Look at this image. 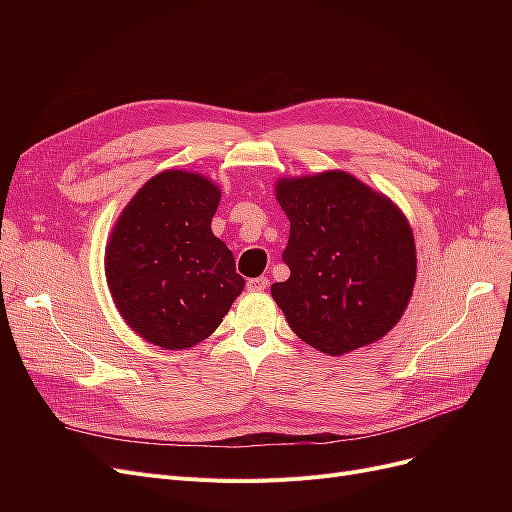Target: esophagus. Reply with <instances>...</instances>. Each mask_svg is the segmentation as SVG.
<instances>
[{
	"label": "esophagus",
	"mask_w": 512,
	"mask_h": 512,
	"mask_svg": "<svg viewBox=\"0 0 512 512\" xmlns=\"http://www.w3.org/2000/svg\"><path fill=\"white\" fill-rule=\"evenodd\" d=\"M267 288H269V277H252V280H247V290L265 292Z\"/></svg>",
	"instance_id": "obj_1"
}]
</instances>
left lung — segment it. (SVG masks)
I'll list each match as a JSON object with an SVG mask.
<instances>
[{"instance_id":"left-lung-1","label":"left lung","mask_w":512,"mask_h":512,"mask_svg":"<svg viewBox=\"0 0 512 512\" xmlns=\"http://www.w3.org/2000/svg\"><path fill=\"white\" fill-rule=\"evenodd\" d=\"M275 198L290 220V277L271 297L290 329L329 356L378 342L404 316L416 282L404 211L346 170L282 177Z\"/></svg>"}]
</instances>
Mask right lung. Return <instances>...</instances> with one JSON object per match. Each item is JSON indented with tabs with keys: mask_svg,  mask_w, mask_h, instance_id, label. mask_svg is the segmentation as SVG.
<instances>
[{
	"mask_svg": "<svg viewBox=\"0 0 512 512\" xmlns=\"http://www.w3.org/2000/svg\"><path fill=\"white\" fill-rule=\"evenodd\" d=\"M222 192L190 170L151 177L117 218L104 271L128 327L164 350H185L220 327L245 280L213 235Z\"/></svg>",
	"mask_w": 512,
	"mask_h": 512,
	"instance_id": "obj_1",
	"label": "right lung"
}]
</instances>
